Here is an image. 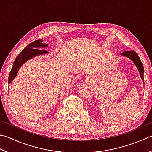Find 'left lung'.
Returning a JSON list of instances; mask_svg holds the SVG:
<instances>
[{
    "label": "left lung",
    "mask_w": 152,
    "mask_h": 152,
    "mask_svg": "<svg viewBox=\"0 0 152 152\" xmlns=\"http://www.w3.org/2000/svg\"><path fill=\"white\" fill-rule=\"evenodd\" d=\"M121 55L126 56V57L131 59V60L134 62V64H136V66H137L139 70L140 75V77L144 82V66L140 61V58H139L138 55H137V53L135 51H134V50H126V51H124L123 53H121Z\"/></svg>",
    "instance_id": "left-lung-1"
}]
</instances>
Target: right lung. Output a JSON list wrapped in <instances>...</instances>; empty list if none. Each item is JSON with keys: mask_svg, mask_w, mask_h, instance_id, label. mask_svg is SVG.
<instances>
[{"mask_svg": "<svg viewBox=\"0 0 152 152\" xmlns=\"http://www.w3.org/2000/svg\"><path fill=\"white\" fill-rule=\"evenodd\" d=\"M48 46V44L42 43V40H35L34 42L29 44L26 47L20 54L17 56L16 60L14 61L13 66L8 77V84H10L15 77L16 76L17 73L21 66L29 59H30L35 56L46 54L48 52L47 50H42L43 47Z\"/></svg>", "mask_w": 152, "mask_h": 152, "instance_id": "add662e5", "label": "right lung"}]
</instances>
